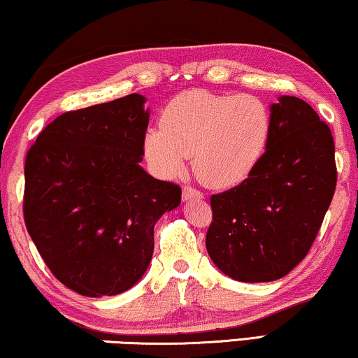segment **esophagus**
<instances>
[{
    "mask_svg": "<svg viewBox=\"0 0 358 358\" xmlns=\"http://www.w3.org/2000/svg\"><path fill=\"white\" fill-rule=\"evenodd\" d=\"M192 199H199V200L203 199V194L192 187H189V185H185V187L182 189V200L184 202H189V200H192Z\"/></svg>",
    "mask_w": 358,
    "mask_h": 358,
    "instance_id": "esophagus-1",
    "label": "esophagus"
}]
</instances>
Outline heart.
Instances as JSON below:
<instances>
[{
    "mask_svg": "<svg viewBox=\"0 0 358 358\" xmlns=\"http://www.w3.org/2000/svg\"><path fill=\"white\" fill-rule=\"evenodd\" d=\"M272 130L268 106L254 94H213L195 90L174 97L161 114V129L145 135V156L161 178L187 168L208 187L246 180L261 161Z\"/></svg>",
    "mask_w": 358,
    "mask_h": 358,
    "instance_id": "obj_1",
    "label": "heart"
}]
</instances>
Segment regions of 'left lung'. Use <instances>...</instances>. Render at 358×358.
Wrapping results in <instances>:
<instances>
[{
  "label": "left lung",
  "instance_id": "8db88e82",
  "mask_svg": "<svg viewBox=\"0 0 358 358\" xmlns=\"http://www.w3.org/2000/svg\"><path fill=\"white\" fill-rule=\"evenodd\" d=\"M266 153L246 180L212 195L205 246L215 266L238 282L285 277L310 251L336 190L331 130L305 101L271 104Z\"/></svg>",
  "mask_w": 358,
  "mask_h": 358
}]
</instances>
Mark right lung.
Returning a JSON list of instances; mask_svg holds the SVG:
<instances>
[{
    "label": "right lung",
    "instance_id": "obj_1",
    "mask_svg": "<svg viewBox=\"0 0 358 358\" xmlns=\"http://www.w3.org/2000/svg\"><path fill=\"white\" fill-rule=\"evenodd\" d=\"M145 102L135 92L66 112L27 153V231L53 275L83 296H114L140 282L156 222L180 203L179 185L140 166Z\"/></svg>",
    "mask_w": 358,
    "mask_h": 358
}]
</instances>
